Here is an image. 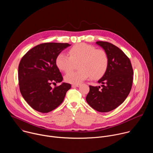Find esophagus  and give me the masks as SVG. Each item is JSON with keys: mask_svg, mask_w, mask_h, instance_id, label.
<instances>
[{"mask_svg": "<svg viewBox=\"0 0 153 153\" xmlns=\"http://www.w3.org/2000/svg\"><path fill=\"white\" fill-rule=\"evenodd\" d=\"M80 86V84H73L72 87H79Z\"/></svg>", "mask_w": 153, "mask_h": 153, "instance_id": "obj_1", "label": "esophagus"}]
</instances>
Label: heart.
Wrapping results in <instances>:
<instances>
[{"mask_svg":"<svg viewBox=\"0 0 153 153\" xmlns=\"http://www.w3.org/2000/svg\"><path fill=\"white\" fill-rule=\"evenodd\" d=\"M79 62L76 72L67 73L65 76L66 82L77 84L91 76L93 79L102 77L106 72L109 63L107 53L103 50L96 49L92 45L84 43L74 45L68 51V55L59 53L56 59L57 67L63 72L71 71L75 62Z\"/></svg>","mask_w":153,"mask_h":153,"instance_id":"obj_1","label":"heart"}]
</instances>
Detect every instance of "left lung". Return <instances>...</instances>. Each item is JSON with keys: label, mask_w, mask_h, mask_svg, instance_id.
Segmentation results:
<instances>
[{"label": "left lung", "mask_w": 153, "mask_h": 153, "mask_svg": "<svg viewBox=\"0 0 153 153\" xmlns=\"http://www.w3.org/2000/svg\"><path fill=\"white\" fill-rule=\"evenodd\" d=\"M107 53L108 68L98 80L101 86H90L86 100L101 113L112 111L121 105L131 90L133 70L130 60L118 47L107 42H96Z\"/></svg>", "instance_id": "left-lung-1"}]
</instances>
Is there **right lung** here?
<instances>
[{"label":"right lung","mask_w":153,"mask_h":153,"mask_svg":"<svg viewBox=\"0 0 153 153\" xmlns=\"http://www.w3.org/2000/svg\"><path fill=\"white\" fill-rule=\"evenodd\" d=\"M67 43H45L29 50L22 58L18 68L19 89L28 104L37 111L47 113L59 106L70 83L62 82L52 88L51 83H60L63 77L57 67L56 59Z\"/></svg>","instance_id":"1"}]
</instances>
